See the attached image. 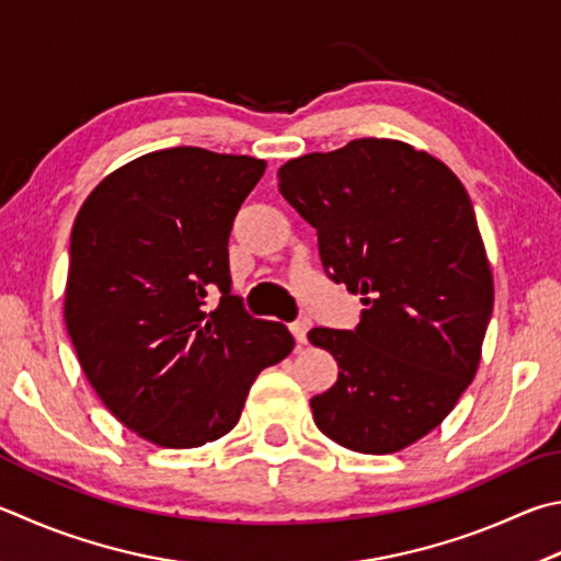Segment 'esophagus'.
Segmentation results:
<instances>
[{
	"instance_id": "1",
	"label": "esophagus",
	"mask_w": 561,
	"mask_h": 561,
	"mask_svg": "<svg viewBox=\"0 0 561 561\" xmlns=\"http://www.w3.org/2000/svg\"><path fill=\"white\" fill-rule=\"evenodd\" d=\"M289 331L294 335V341H297L299 345L307 343V333H309V321H294L289 325Z\"/></svg>"
}]
</instances>
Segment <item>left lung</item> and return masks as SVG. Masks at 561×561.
Listing matches in <instances>:
<instances>
[{"instance_id": "1", "label": "left lung", "mask_w": 561, "mask_h": 561, "mask_svg": "<svg viewBox=\"0 0 561 561\" xmlns=\"http://www.w3.org/2000/svg\"><path fill=\"white\" fill-rule=\"evenodd\" d=\"M282 196L316 228L323 270L360 294L355 331L311 329L339 380L313 422L358 454H394L434 432L476 378L493 270L454 171L400 139H353L289 159Z\"/></svg>"}]
</instances>
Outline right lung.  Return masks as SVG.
Masks as SVG:
<instances>
[{
	"label": "right lung",
	"instance_id": "obj_1",
	"mask_svg": "<svg viewBox=\"0 0 561 561\" xmlns=\"http://www.w3.org/2000/svg\"><path fill=\"white\" fill-rule=\"evenodd\" d=\"M267 161L159 149L90 191L70 232L64 316L80 368L127 430L196 449L238 424L257 375L287 358V325L230 294L232 218ZM221 291L219 307L205 297Z\"/></svg>",
	"mask_w": 561,
	"mask_h": 561
}]
</instances>
